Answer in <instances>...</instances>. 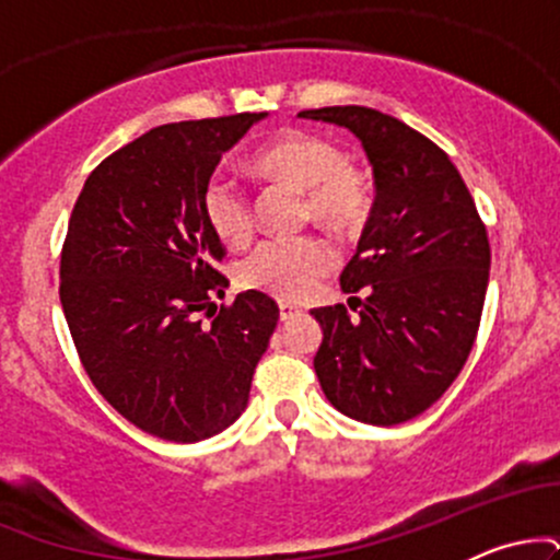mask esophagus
<instances>
[{"label":"esophagus","instance_id":"34e87169","mask_svg":"<svg viewBox=\"0 0 560 560\" xmlns=\"http://www.w3.org/2000/svg\"><path fill=\"white\" fill-rule=\"evenodd\" d=\"M298 313H300V307L292 305V302H279V316H281V320H289L292 316H298Z\"/></svg>","mask_w":560,"mask_h":560}]
</instances>
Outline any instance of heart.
<instances>
[{
	"mask_svg": "<svg viewBox=\"0 0 560 560\" xmlns=\"http://www.w3.org/2000/svg\"><path fill=\"white\" fill-rule=\"evenodd\" d=\"M260 176L302 189V218L318 221L334 234H352L371 210L369 182L355 165L345 163L342 147L320 133L289 128L260 147L253 158ZM202 215L213 234L229 247H242L255 234V215L247 191L234 178H208ZM334 266L331 244L318 234L262 240L236 268L240 284L281 300H300Z\"/></svg>",
	"mask_w": 560,
	"mask_h": 560,
	"instance_id": "b5f03b06",
	"label": "heart"
}]
</instances>
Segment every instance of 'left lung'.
<instances>
[{
	"instance_id": "8db88e82",
	"label": "left lung",
	"mask_w": 560,
	"mask_h": 560,
	"mask_svg": "<svg viewBox=\"0 0 560 560\" xmlns=\"http://www.w3.org/2000/svg\"><path fill=\"white\" fill-rule=\"evenodd\" d=\"M350 128L374 165L376 199L339 284L347 305L316 307L320 389L350 419L395 427L445 395L477 339L490 240L458 168L432 139L361 105L302 110ZM362 307L358 308L357 305Z\"/></svg>"
}]
</instances>
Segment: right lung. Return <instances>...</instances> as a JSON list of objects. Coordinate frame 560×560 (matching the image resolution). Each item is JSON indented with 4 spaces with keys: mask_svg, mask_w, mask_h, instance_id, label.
I'll return each mask as SVG.
<instances>
[{
    "mask_svg": "<svg viewBox=\"0 0 560 560\" xmlns=\"http://www.w3.org/2000/svg\"><path fill=\"white\" fill-rule=\"evenodd\" d=\"M266 113L141 133L89 173L60 255V302L83 371L141 432L208 440L242 416L279 305L249 289L215 307L226 247L202 215L221 155Z\"/></svg>",
    "mask_w": 560,
    "mask_h": 560,
    "instance_id": "1",
    "label": "right lung"
}]
</instances>
